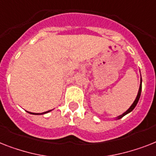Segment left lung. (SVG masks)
I'll return each mask as SVG.
<instances>
[{
    "label": "left lung",
    "instance_id": "8db88e82",
    "mask_svg": "<svg viewBox=\"0 0 156 156\" xmlns=\"http://www.w3.org/2000/svg\"><path fill=\"white\" fill-rule=\"evenodd\" d=\"M141 91H142V78L141 79H140V89H139V91H138V94L137 96H136V98L135 99V101H134V102L132 103V105H131V107H130V108L127 110V111H126V112H124L122 115H119V116H118L117 118H116V119H121V118H122L123 116H125L126 115H127L128 113H130V112H131V111L135 109V107H136V105H137L138 102H139V100H140V95H141Z\"/></svg>",
    "mask_w": 156,
    "mask_h": 156
}]
</instances>
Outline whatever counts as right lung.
Listing matches in <instances>:
<instances>
[{
	"mask_svg": "<svg viewBox=\"0 0 156 156\" xmlns=\"http://www.w3.org/2000/svg\"><path fill=\"white\" fill-rule=\"evenodd\" d=\"M49 111H51V110H50V111H45V112H43V113H32V112H29V111H27V112H28V113H30V114H32V115H43V114L48 113V112H49Z\"/></svg>",
	"mask_w": 156,
	"mask_h": 156,
	"instance_id": "1",
	"label": "right lung"
}]
</instances>
